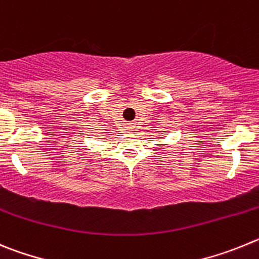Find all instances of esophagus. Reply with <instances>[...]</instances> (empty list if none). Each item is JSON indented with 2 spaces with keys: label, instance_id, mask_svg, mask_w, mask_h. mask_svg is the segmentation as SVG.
<instances>
[{
  "label": "esophagus",
  "instance_id": "1",
  "mask_svg": "<svg viewBox=\"0 0 259 259\" xmlns=\"http://www.w3.org/2000/svg\"><path fill=\"white\" fill-rule=\"evenodd\" d=\"M133 129H134V125H133V124H126V130L132 132Z\"/></svg>",
  "mask_w": 259,
  "mask_h": 259
}]
</instances>
